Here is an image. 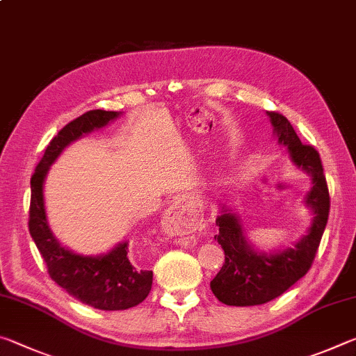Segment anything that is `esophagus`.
<instances>
[{
	"mask_svg": "<svg viewBox=\"0 0 356 356\" xmlns=\"http://www.w3.org/2000/svg\"><path fill=\"white\" fill-rule=\"evenodd\" d=\"M201 212L188 200H177L166 210L163 218V231L171 236H184L195 231L201 221Z\"/></svg>",
	"mask_w": 356,
	"mask_h": 356,
	"instance_id": "esophagus-1",
	"label": "esophagus"
}]
</instances>
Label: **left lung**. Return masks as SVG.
Instances as JSON below:
<instances>
[{
	"label": "left lung",
	"mask_w": 356,
	"mask_h": 356,
	"mask_svg": "<svg viewBox=\"0 0 356 356\" xmlns=\"http://www.w3.org/2000/svg\"><path fill=\"white\" fill-rule=\"evenodd\" d=\"M278 143L286 146L295 166L312 177V188L306 195V206L314 212V220L306 236L293 248L275 252H259L246 240L238 216L222 207L216 218L220 232L215 240L225 250V264L210 289L221 303L229 306H256L280 297L289 287L308 273L321 245L330 213V193L323 174L321 155L303 144L291 122L276 111H267Z\"/></svg>",
	"instance_id": "obj_1"
}]
</instances>
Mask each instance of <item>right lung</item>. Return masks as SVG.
<instances>
[{"mask_svg":"<svg viewBox=\"0 0 356 356\" xmlns=\"http://www.w3.org/2000/svg\"><path fill=\"white\" fill-rule=\"evenodd\" d=\"M120 116L118 111L91 110L58 131L45 149L31 177L29 234L47 264L50 278L81 303L102 311H122L140 305L152 289V272L131 265L129 242L100 256H81L58 242L47 221L44 182L63 150L83 135L105 127Z\"/></svg>","mask_w":356,"mask_h":356,"instance_id":"right-lung-1","label":"right lung"}]
</instances>
